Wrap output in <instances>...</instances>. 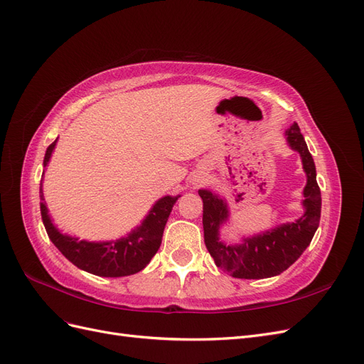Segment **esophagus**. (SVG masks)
<instances>
[{"mask_svg":"<svg viewBox=\"0 0 364 364\" xmlns=\"http://www.w3.org/2000/svg\"><path fill=\"white\" fill-rule=\"evenodd\" d=\"M206 183V179L203 178V176H199V178L194 179V186H202Z\"/></svg>","mask_w":364,"mask_h":364,"instance_id":"obj_1","label":"esophagus"}]
</instances>
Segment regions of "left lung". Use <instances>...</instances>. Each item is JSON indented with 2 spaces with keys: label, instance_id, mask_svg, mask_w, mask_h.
Returning a JSON list of instances; mask_svg holds the SVG:
<instances>
[{
  "label": "left lung",
  "instance_id": "obj_1",
  "mask_svg": "<svg viewBox=\"0 0 364 364\" xmlns=\"http://www.w3.org/2000/svg\"><path fill=\"white\" fill-rule=\"evenodd\" d=\"M289 146L302 158L306 185L302 205L305 213L293 223H284L266 232L243 238L240 245H226L218 237L226 223L229 209L226 200L209 190H199L203 200V234L208 252L215 266L240 279H262L287 270L310 246L321 222L322 197L316 181V165L297 123L285 130Z\"/></svg>",
  "mask_w": 364,
  "mask_h": 364
}]
</instances>
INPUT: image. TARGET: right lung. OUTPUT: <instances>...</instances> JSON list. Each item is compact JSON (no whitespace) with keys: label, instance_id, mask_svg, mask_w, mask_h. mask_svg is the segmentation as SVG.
I'll list each match as a JSON object with an SVG mask.
<instances>
[{"label":"right lung","instance_id":"obj_1","mask_svg":"<svg viewBox=\"0 0 364 364\" xmlns=\"http://www.w3.org/2000/svg\"><path fill=\"white\" fill-rule=\"evenodd\" d=\"M58 141V139H56ZM56 141L48 146L43 158V167H47L51 158V153L56 147ZM41 197V215L43 226L53 245L56 246L62 255L70 259L74 266L90 272L97 277L118 278L129 277L144 269L150 259L158 252L165 223L173 209V205L179 199V196L171 197L165 196L159 199L142 223L132 230L127 237L115 241H103V243H94V241H85L70 235L60 234L59 229L51 223L48 209L43 203V193L39 190Z\"/></svg>","mask_w":364,"mask_h":364}]
</instances>
